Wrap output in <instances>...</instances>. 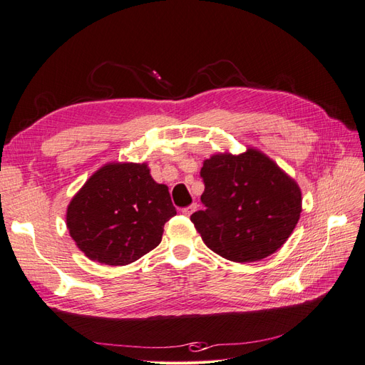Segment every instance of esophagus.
I'll list each match as a JSON object with an SVG mask.
<instances>
[{"instance_id":"esophagus-1","label":"esophagus","mask_w":365,"mask_h":365,"mask_svg":"<svg viewBox=\"0 0 365 365\" xmlns=\"http://www.w3.org/2000/svg\"><path fill=\"white\" fill-rule=\"evenodd\" d=\"M197 210V205L196 204H192L190 207H187V208H182V215H185V216H190V215H193L195 212Z\"/></svg>"}]
</instances>
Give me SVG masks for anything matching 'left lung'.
<instances>
[{"mask_svg": "<svg viewBox=\"0 0 365 365\" xmlns=\"http://www.w3.org/2000/svg\"><path fill=\"white\" fill-rule=\"evenodd\" d=\"M205 210L190 216L204 244L237 263L262 260L283 247L302 213L297 181L259 149L204 160Z\"/></svg>", "mask_w": 365, "mask_h": 365, "instance_id": "left-lung-1", "label": "left lung"}]
</instances>
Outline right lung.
<instances>
[{
	"label": "right lung",
	"instance_id": "right-lung-1",
	"mask_svg": "<svg viewBox=\"0 0 365 365\" xmlns=\"http://www.w3.org/2000/svg\"><path fill=\"white\" fill-rule=\"evenodd\" d=\"M175 215L169 187L152 178L148 163H108L73 196L67 228L88 259L123 267L160 245Z\"/></svg>",
	"mask_w": 365,
	"mask_h": 365
}]
</instances>
